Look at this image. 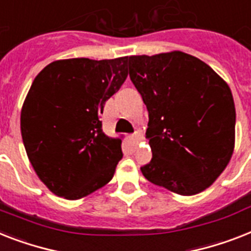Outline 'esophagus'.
<instances>
[{
    "label": "esophagus",
    "mask_w": 251,
    "mask_h": 251,
    "mask_svg": "<svg viewBox=\"0 0 251 251\" xmlns=\"http://www.w3.org/2000/svg\"><path fill=\"white\" fill-rule=\"evenodd\" d=\"M132 140H134V143H140L142 140H143V134L140 131H136L134 135H132Z\"/></svg>",
    "instance_id": "34e87169"
}]
</instances>
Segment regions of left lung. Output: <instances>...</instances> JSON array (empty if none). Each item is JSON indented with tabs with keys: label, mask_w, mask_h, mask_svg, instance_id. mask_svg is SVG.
Returning <instances> with one entry per match:
<instances>
[{
	"label": "left lung",
	"mask_w": 251,
	"mask_h": 251,
	"mask_svg": "<svg viewBox=\"0 0 251 251\" xmlns=\"http://www.w3.org/2000/svg\"><path fill=\"white\" fill-rule=\"evenodd\" d=\"M129 73L148 109L152 160L147 180L182 196L209 188L235 150L236 109L228 83L183 51L131 55Z\"/></svg>",
	"instance_id": "1"
}]
</instances>
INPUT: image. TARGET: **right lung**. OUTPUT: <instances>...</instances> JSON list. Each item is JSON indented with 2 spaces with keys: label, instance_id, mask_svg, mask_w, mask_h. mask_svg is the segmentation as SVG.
<instances>
[{
  "label": "right lung",
  "instance_id": "obj_1",
  "mask_svg": "<svg viewBox=\"0 0 251 251\" xmlns=\"http://www.w3.org/2000/svg\"><path fill=\"white\" fill-rule=\"evenodd\" d=\"M127 58L55 60L26 94L20 113L26 156L56 196L82 199L113 178L122 140L105 135L99 116L127 77Z\"/></svg>",
  "mask_w": 251,
  "mask_h": 251
}]
</instances>
